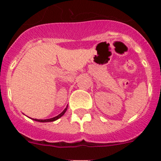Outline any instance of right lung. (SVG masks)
<instances>
[{
	"label": "right lung",
	"instance_id": "right-lung-1",
	"mask_svg": "<svg viewBox=\"0 0 161 161\" xmlns=\"http://www.w3.org/2000/svg\"><path fill=\"white\" fill-rule=\"evenodd\" d=\"M67 109H68V107H66L64 109V110L63 112L61 114H59L58 116H56V117H54L52 118V119H44V120H40V119H34V120L35 121H38V122H41V123H46V122H53V121H55V120H57L58 119H59L60 117H62L64 114V113L66 112Z\"/></svg>",
	"mask_w": 161,
	"mask_h": 161
}]
</instances>
